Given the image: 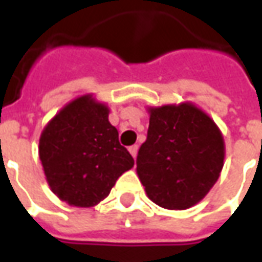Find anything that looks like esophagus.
I'll return each instance as SVG.
<instances>
[{
    "mask_svg": "<svg viewBox=\"0 0 262 262\" xmlns=\"http://www.w3.org/2000/svg\"><path fill=\"white\" fill-rule=\"evenodd\" d=\"M137 150H139V147H137L136 144H135V146H130V147H129V151H130L132 157H133V159H136Z\"/></svg>",
    "mask_w": 262,
    "mask_h": 262,
    "instance_id": "34e87169",
    "label": "esophagus"
}]
</instances>
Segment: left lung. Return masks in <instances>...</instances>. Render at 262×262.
<instances>
[{
  "mask_svg": "<svg viewBox=\"0 0 262 262\" xmlns=\"http://www.w3.org/2000/svg\"><path fill=\"white\" fill-rule=\"evenodd\" d=\"M147 140L136 172L150 201L170 210L192 208L206 196L225 161V139L205 111L185 101L147 106Z\"/></svg>",
  "mask_w": 262,
  "mask_h": 262,
  "instance_id": "8db88e82",
  "label": "left lung"
}]
</instances>
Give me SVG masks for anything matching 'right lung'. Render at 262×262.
Masks as SVG:
<instances>
[{
	"label": "right lung",
	"instance_id": "right-lung-1",
	"mask_svg": "<svg viewBox=\"0 0 262 262\" xmlns=\"http://www.w3.org/2000/svg\"><path fill=\"white\" fill-rule=\"evenodd\" d=\"M109 106L94 94L66 103L39 139V159L52 192L75 208L108 196L116 180L135 164L111 125Z\"/></svg>",
	"mask_w": 262,
	"mask_h": 262
}]
</instances>
